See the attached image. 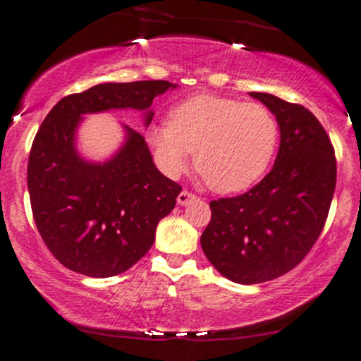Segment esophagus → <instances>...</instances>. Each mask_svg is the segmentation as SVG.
<instances>
[{
	"label": "esophagus",
	"mask_w": 361,
	"mask_h": 361,
	"mask_svg": "<svg viewBox=\"0 0 361 361\" xmlns=\"http://www.w3.org/2000/svg\"><path fill=\"white\" fill-rule=\"evenodd\" d=\"M193 200H196V195L191 193V191H188V190H183L180 195H178L176 202H178V204H181V207H185V204L193 202Z\"/></svg>",
	"instance_id": "1"
}]
</instances>
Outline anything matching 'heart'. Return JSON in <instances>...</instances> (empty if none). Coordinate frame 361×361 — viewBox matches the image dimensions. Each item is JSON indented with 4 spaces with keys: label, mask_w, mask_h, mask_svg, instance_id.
<instances>
[{
    "label": "heart",
    "mask_w": 361,
    "mask_h": 361,
    "mask_svg": "<svg viewBox=\"0 0 361 361\" xmlns=\"http://www.w3.org/2000/svg\"><path fill=\"white\" fill-rule=\"evenodd\" d=\"M280 128L262 103L200 94L170 111L147 140L159 170L183 175L195 153L196 171L218 193H238L257 183L275 157Z\"/></svg>",
    "instance_id": "b5f03b06"
}]
</instances>
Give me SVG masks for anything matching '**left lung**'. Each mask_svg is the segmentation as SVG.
<instances>
[{"mask_svg":"<svg viewBox=\"0 0 361 361\" xmlns=\"http://www.w3.org/2000/svg\"><path fill=\"white\" fill-rule=\"evenodd\" d=\"M276 116L280 149L271 171L243 195L209 202L202 235L209 263L235 283L285 275L320 236L336 185L335 149L310 109L268 93H252Z\"/></svg>","mask_w":361,"mask_h":361,"instance_id":"1","label":"left lung"}]
</instances>
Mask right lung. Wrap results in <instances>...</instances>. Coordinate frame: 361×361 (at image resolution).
Returning a JSON list of instances; mask_svg holds the SVG:
<instances>
[{
  "instance_id": "add662e5",
  "label": "right lung",
  "mask_w": 361,
  "mask_h": 361,
  "mask_svg": "<svg viewBox=\"0 0 361 361\" xmlns=\"http://www.w3.org/2000/svg\"><path fill=\"white\" fill-rule=\"evenodd\" d=\"M175 85L163 80L103 83L54 104L28 158L31 212L41 238L68 270L93 278L126 271L152 248L161 218L175 208L181 186L154 166L143 136L125 126L123 148L103 165L75 149L81 115L113 108L147 109Z\"/></svg>"
}]
</instances>
